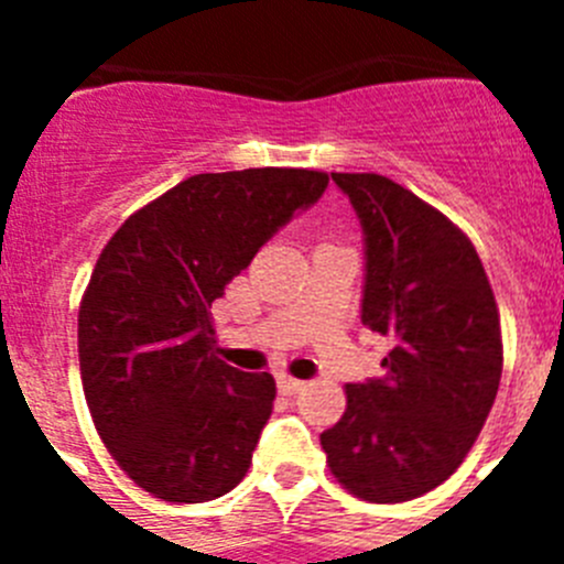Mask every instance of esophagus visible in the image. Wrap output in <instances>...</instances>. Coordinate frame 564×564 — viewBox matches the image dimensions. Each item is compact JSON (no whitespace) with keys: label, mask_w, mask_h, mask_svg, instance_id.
<instances>
[{"label":"esophagus","mask_w":564,"mask_h":564,"mask_svg":"<svg viewBox=\"0 0 564 564\" xmlns=\"http://www.w3.org/2000/svg\"><path fill=\"white\" fill-rule=\"evenodd\" d=\"M276 387H279V392H282V395H296V392L305 390L307 383L299 381V378H291V376H279Z\"/></svg>","instance_id":"34e87169"}]
</instances>
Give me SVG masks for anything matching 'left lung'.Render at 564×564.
<instances>
[{
  "mask_svg": "<svg viewBox=\"0 0 564 564\" xmlns=\"http://www.w3.org/2000/svg\"><path fill=\"white\" fill-rule=\"evenodd\" d=\"M364 231L361 322L392 341L383 376L347 383L322 432L327 466L370 502H406L455 475L502 376L500 313L466 234L381 174L333 172Z\"/></svg>",
  "mask_w": 564,
  "mask_h": 564,
  "instance_id": "obj_1",
  "label": "left lung"
}]
</instances>
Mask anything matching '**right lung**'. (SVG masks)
Returning a JSON list of instances; mask_svg holds the SVG:
<instances>
[{
    "label": "right lung",
    "instance_id": "right-lung-1",
    "mask_svg": "<svg viewBox=\"0 0 564 564\" xmlns=\"http://www.w3.org/2000/svg\"><path fill=\"white\" fill-rule=\"evenodd\" d=\"M327 183L311 169L194 174L98 257L78 311L84 395L109 455L149 495L206 502L246 477L276 383L217 358L208 307Z\"/></svg>",
    "mask_w": 564,
    "mask_h": 564
}]
</instances>
